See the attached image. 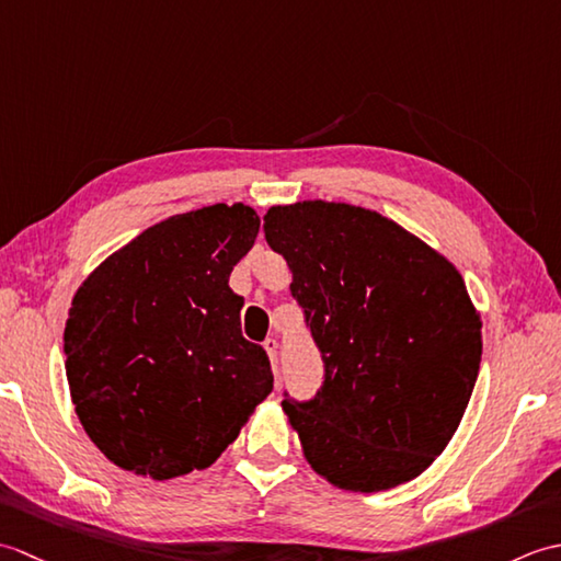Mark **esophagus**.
<instances>
[{"label":"esophagus","instance_id":"obj_1","mask_svg":"<svg viewBox=\"0 0 561 561\" xmlns=\"http://www.w3.org/2000/svg\"><path fill=\"white\" fill-rule=\"evenodd\" d=\"M262 347H265V352L270 354V362H272V371L279 374V342L274 337H267L265 342H262Z\"/></svg>","mask_w":561,"mask_h":561}]
</instances>
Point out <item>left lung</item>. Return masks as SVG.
<instances>
[{
  "label": "left lung",
  "mask_w": 561,
  "mask_h": 561,
  "mask_svg": "<svg viewBox=\"0 0 561 561\" xmlns=\"http://www.w3.org/2000/svg\"><path fill=\"white\" fill-rule=\"evenodd\" d=\"M262 229L325 368L311 400H282L311 468L352 492L414 480L456 434L480 371L482 323L458 270L340 202L272 207Z\"/></svg>",
  "instance_id": "obj_1"
}]
</instances>
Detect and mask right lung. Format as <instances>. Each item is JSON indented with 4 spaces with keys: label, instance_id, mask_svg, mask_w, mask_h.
I'll return each mask as SVG.
<instances>
[{
    "label": "right lung",
    "instance_id": "right-lung-1",
    "mask_svg": "<svg viewBox=\"0 0 561 561\" xmlns=\"http://www.w3.org/2000/svg\"><path fill=\"white\" fill-rule=\"evenodd\" d=\"M257 214L211 205L153 224L89 274L65 328L71 402L117 468L151 480L205 470L265 400L267 352L241 332L229 274Z\"/></svg>",
    "mask_w": 561,
    "mask_h": 561
}]
</instances>
